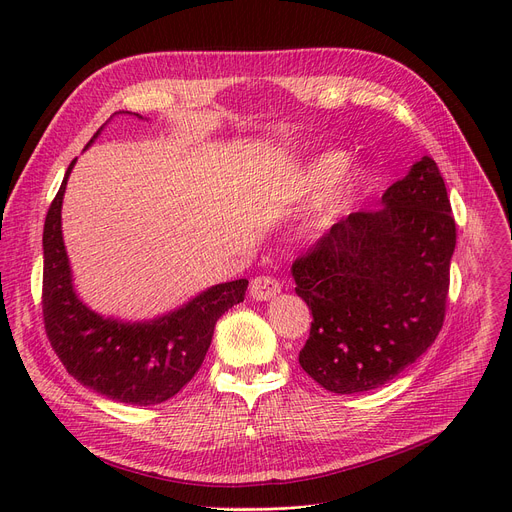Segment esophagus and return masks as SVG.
<instances>
[{
  "mask_svg": "<svg viewBox=\"0 0 512 512\" xmlns=\"http://www.w3.org/2000/svg\"><path fill=\"white\" fill-rule=\"evenodd\" d=\"M282 290V284L280 280L272 278V276H257L253 282H251V288H249V294L255 299V301H270L274 299L276 294Z\"/></svg>",
  "mask_w": 512,
  "mask_h": 512,
  "instance_id": "34e87169",
  "label": "esophagus"
}]
</instances>
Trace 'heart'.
<instances>
[{
	"label": "heart",
	"mask_w": 512,
	"mask_h": 512,
	"mask_svg": "<svg viewBox=\"0 0 512 512\" xmlns=\"http://www.w3.org/2000/svg\"><path fill=\"white\" fill-rule=\"evenodd\" d=\"M344 164V153L328 151L311 159L297 176V191L301 195L320 191L305 220V228L313 236L328 232L361 193L365 176L359 170H342Z\"/></svg>",
	"instance_id": "b5f03b06"
}]
</instances>
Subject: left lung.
Wrapping results in <instances>:
<instances>
[{
    "label": "left lung",
    "mask_w": 512,
    "mask_h": 512,
    "mask_svg": "<svg viewBox=\"0 0 512 512\" xmlns=\"http://www.w3.org/2000/svg\"><path fill=\"white\" fill-rule=\"evenodd\" d=\"M450 211L436 161L423 155L382 207L351 213L292 263L313 313L299 363L321 388H380L434 344L456 245Z\"/></svg>",
    "instance_id": "left-lung-1"
}]
</instances>
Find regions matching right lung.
Masks as SVG:
<instances>
[{
    "label": "right lung",
    "instance_id": "right-lung-1",
    "mask_svg": "<svg viewBox=\"0 0 512 512\" xmlns=\"http://www.w3.org/2000/svg\"><path fill=\"white\" fill-rule=\"evenodd\" d=\"M74 164L76 159L66 170L43 228L47 338L72 378L93 392L126 405H159L193 380L207 355L215 321L245 301L249 280L215 284L182 307L149 321H122L95 313L74 290L62 236V201Z\"/></svg>",
    "mask_w": 512,
    "mask_h": 512
}]
</instances>
